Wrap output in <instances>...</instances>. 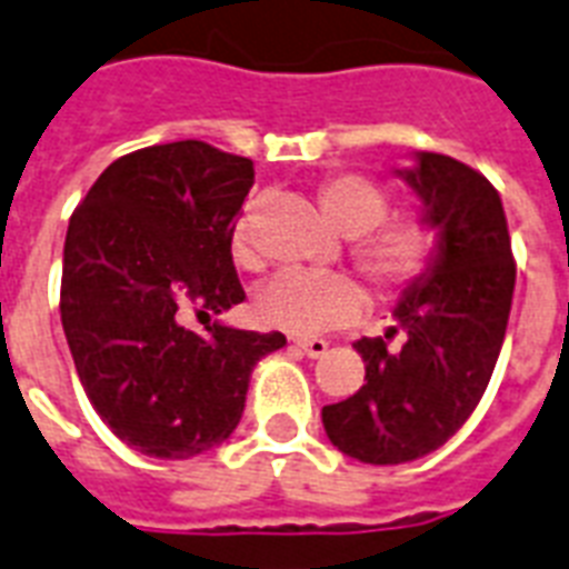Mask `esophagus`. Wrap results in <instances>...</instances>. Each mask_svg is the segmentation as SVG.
I'll return each mask as SVG.
<instances>
[{
	"label": "esophagus",
	"mask_w": 569,
	"mask_h": 569,
	"mask_svg": "<svg viewBox=\"0 0 569 569\" xmlns=\"http://www.w3.org/2000/svg\"><path fill=\"white\" fill-rule=\"evenodd\" d=\"M295 348H301L307 357H321L328 351V342H325V339H298Z\"/></svg>",
	"instance_id": "obj_1"
}]
</instances>
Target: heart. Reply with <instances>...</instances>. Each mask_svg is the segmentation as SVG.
I'll return each instance as SVG.
<instances>
[{
	"label": "heart",
	"instance_id": "heart-1",
	"mask_svg": "<svg viewBox=\"0 0 569 569\" xmlns=\"http://www.w3.org/2000/svg\"><path fill=\"white\" fill-rule=\"evenodd\" d=\"M321 212L348 236V259L380 298H398L419 283L440 253V227L428 212H389V194L378 180L360 171L330 173L319 186ZM232 262L257 271L259 250L253 206H244L230 232ZM366 310V292L339 271H283L271 277L253 298V312L266 328L292 337H319L346 328Z\"/></svg>",
	"mask_w": 569,
	"mask_h": 569
}]
</instances>
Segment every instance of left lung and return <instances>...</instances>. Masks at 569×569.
I'll return each instance as SVG.
<instances>
[{
  "label": "left lung",
  "mask_w": 569,
  "mask_h": 569,
  "mask_svg": "<svg viewBox=\"0 0 569 569\" xmlns=\"http://www.w3.org/2000/svg\"><path fill=\"white\" fill-rule=\"evenodd\" d=\"M401 177L440 227V253L396 307V328L355 342L363 387L321 410L330 442L375 467L431 455L472 416L502 351L517 283L502 197L485 173L419 153ZM396 332L406 342L389 349Z\"/></svg>",
  "instance_id": "1"
}]
</instances>
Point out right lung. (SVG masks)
Returning <instances> with one entry per match:
<instances>
[{
    "instance_id": "right-lung-1",
    "label": "right lung",
    "mask_w": 569,
    "mask_h": 569,
    "mask_svg": "<svg viewBox=\"0 0 569 569\" xmlns=\"http://www.w3.org/2000/svg\"><path fill=\"white\" fill-rule=\"evenodd\" d=\"M250 186L244 156L173 141L120 156L70 218L67 346L93 410L141 455L182 460L227 440L253 366L286 346L212 321L244 301L230 232Z\"/></svg>"
}]
</instances>
